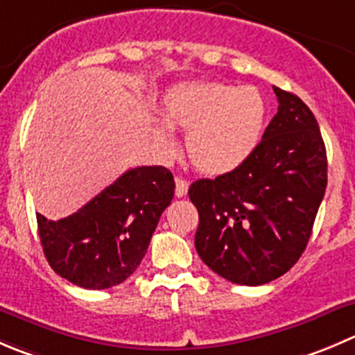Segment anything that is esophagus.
I'll use <instances>...</instances> for the list:
<instances>
[{"mask_svg": "<svg viewBox=\"0 0 355 355\" xmlns=\"http://www.w3.org/2000/svg\"><path fill=\"white\" fill-rule=\"evenodd\" d=\"M187 191H189V182L180 177L175 178V194H177V198H185V196H187Z\"/></svg>", "mask_w": 355, "mask_h": 355, "instance_id": "34e87169", "label": "esophagus"}]
</instances>
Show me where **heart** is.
I'll use <instances>...</instances> for the list:
<instances>
[{"label": "heart", "instance_id": "b5f03b06", "mask_svg": "<svg viewBox=\"0 0 355 355\" xmlns=\"http://www.w3.org/2000/svg\"><path fill=\"white\" fill-rule=\"evenodd\" d=\"M265 101L254 86L225 83H187L171 88L161 104V119L171 130L187 132L185 153L198 171L223 175L250 157L265 125ZM157 144L171 149L163 128L154 130Z\"/></svg>", "mask_w": 355, "mask_h": 355}]
</instances>
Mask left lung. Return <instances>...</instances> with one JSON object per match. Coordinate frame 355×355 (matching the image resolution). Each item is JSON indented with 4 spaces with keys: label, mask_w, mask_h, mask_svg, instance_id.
<instances>
[{
    "label": "left lung",
    "mask_w": 355,
    "mask_h": 355,
    "mask_svg": "<svg viewBox=\"0 0 355 355\" xmlns=\"http://www.w3.org/2000/svg\"><path fill=\"white\" fill-rule=\"evenodd\" d=\"M279 107L260 144L236 170L189 187L199 213L194 244L223 279L270 283L307 248L328 184L319 125L297 95L274 86Z\"/></svg>",
    "instance_id": "obj_1"
}]
</instances>
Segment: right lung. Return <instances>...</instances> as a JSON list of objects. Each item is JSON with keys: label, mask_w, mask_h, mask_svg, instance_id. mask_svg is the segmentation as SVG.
<instances>
[{"label": "right lung", "mask_w": 355, "mask_h": 355, "mask_svg": "<svg viewBox=\"0 0 355 355\" xmlns=\"http://www.w3.org/2000/svg\"><path fill=\"white\" fill-rule=\"evenodd\" d=\"M175 194L164 166L123 173L90 202L60 220L37 213V232L51 269L86 290H105L128 279L146 257L161 213Z\"/></svg>", "instance_id": "obj_1"}]
</instances>
